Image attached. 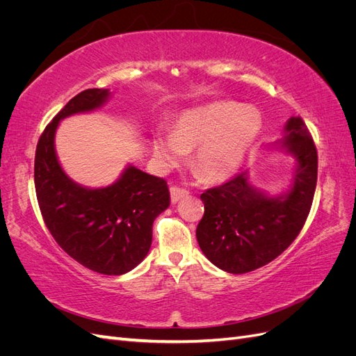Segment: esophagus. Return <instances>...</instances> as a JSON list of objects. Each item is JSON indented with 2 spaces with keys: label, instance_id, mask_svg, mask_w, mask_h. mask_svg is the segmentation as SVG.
Returning a JSON list of instances; mask_svg holds the SVG:
<instances>
[{
  "label": "esophagus",
  "instance_id": "obj_1",
  "mask_svg": "<svg viewBox=\"0 0 356 356\" xmlns=\"http://www.w3.org/2000/svg\"><path fill=\"white\" fill-rule=\"evenodd\" d=\"M187 195H188V191L186 188L178 187V186L170 187V200H172V203H177L179 199L186 197Z\"/></svg>",
  "mask_w": 356,
  "mask_h": 356
}]
</instances>
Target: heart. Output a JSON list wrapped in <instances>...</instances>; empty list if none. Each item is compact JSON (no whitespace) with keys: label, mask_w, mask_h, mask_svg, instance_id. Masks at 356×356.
I'll return each instance as SVG.
<instances>
[{"label":"heart","mask_w":356,"mask_h":356,"mask_svg":"<svg viewBox=\"0 0 356 356\" xmlns=\"http://www.w3.org/2000/svg\"><path fill=\"white\" fill-rule=\"evenodd\" d=\"M261 115L251 106L215 102L182 114L172 134L160 132L154 152L166 168H174L193 152L190 165L208 182L229 178L261 132Z\"/></svg>","instance_id":"b5f03b06"}]
</instances>
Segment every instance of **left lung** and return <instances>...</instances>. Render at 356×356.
<instances>
[{"mask_svg":"<svg viewBox=\"0 0 356 356\" xmlns=\"http://www.w3.org/2000/svg\"><path fill=\"white\" fill-rule=\"evenodd\" d=\"M282 144L297 160L294 186L282 197L255 190L246 172L218 187L204 190V213L196 238L208 260L222 270L241 275L281 255L303 229L318 179L316 145L301 117H291Z\"/></svg>","mask_w":356,"mask_h":356,"instance_id":"left-lung-1","label":"left lung"}]
</instances>
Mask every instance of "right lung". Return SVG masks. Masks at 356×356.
<instances>
[{"label": "right lung", "mask_w": 356, "mask_h": 356, "mask_svg": "<svg viewBox=\"0 0 356 356\" xmlns=\"http://www.w3.org/2000/svg\"><path fill=\"white\" fill-rule=\"evenodd\" d=\"M108 95L83 90L46 126L35 149L34 182L42 220L62 250L93 272L123 275L149 251L153 222L170 202L166 181L129 166L113 186L86 188L65 175L55 152L62 118L99 108Z\"/></svg>", "instance_id": "add662e5"}]
</instances>
